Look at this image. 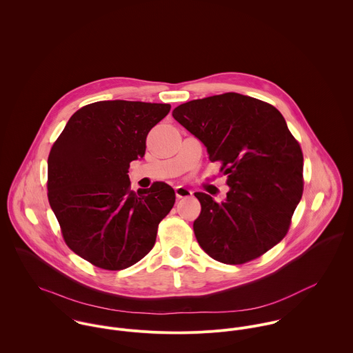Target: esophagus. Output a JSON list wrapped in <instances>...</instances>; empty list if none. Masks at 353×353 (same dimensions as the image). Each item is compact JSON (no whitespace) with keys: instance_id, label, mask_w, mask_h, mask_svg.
<instances>
[{"instance_id":"1","label":"esophagus","mask_w":353,"mask_h":353,"mask_svg":"<svg viewBox=\"0 0 353 353\" xmlns=\"http://www.w3.org/2000/svg\"><path fill=\"white\" fill-rule=\"evenodd\" d=\"M175 194L178 199H186V197H190L193 194V192L185 186H176L175 188Z\"/></svg>"}]
</instances>
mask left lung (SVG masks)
Here are the masks:
<instances>
[{
    "label": "left lung",
    "mask_w": 353,
    "mask_h": 353,
    "mask_svg": "<svg viewBox=\"0 0 353 353\" xmlns=\"http://www.w3.org/2000/svg\"><path fill=\"white\" fill-rule=\"evenodd\" d=\"M172 117L220 161L231 190L225 201L194 193L201 213L193 230L213 259L241 265L288 232L303 194V152L281 112L235 92L188 101Z\"/></svg>",
    "instance_id": "8db88e82"
}]
</instances>
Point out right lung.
I'll use <instances>...</instances> for the list:
<instances>
[{
	"label": "right lung",
	"instance_id": "right-lung-1",
	"mask_svg": "<svg viewBox=\"0 0 353 353\" xmlns=\"http://www.w3.org/2000/svg\"><path fill=\"white\" fill-rule=\"evenodd\" d=\"M171 105L103 101L77 110L51 147L48 197L68 248L104 270L126 269L151 252L174 189L153 182L132 192L130 161L144 157L152 128Z\"/></svg>",
	"mask_w": 353,
	"mask_h": 353
}]
</instances>
